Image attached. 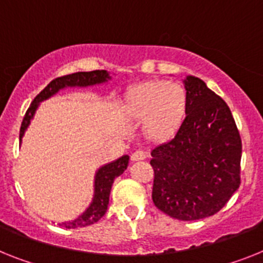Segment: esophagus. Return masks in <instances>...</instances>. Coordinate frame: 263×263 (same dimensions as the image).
<instances>
[{"label":"esophagus","mask_w":263,"mask_h":263,"mask_svg":"<svg viewBox=\"0 0 263 263\" xmlns=\"http://www.w3.org/2000/svg\"><path fill=\"white\" fill-rule=\"evenodd\" d=\"M147 158V154H145L143 149H136L134 154L131 155V160L132 162H138V160H144Z\"/></svg>","instance_id":"1"}]
</instances>
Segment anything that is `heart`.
<instances>
[{"label":"heart","mask_w":263,"mask_h":263,"mask_svg":"<svg viewBox=\"0 0 263 263\" xmlns=\"http://www.w3.org/2000/svg\"><path fill=\"white\" fill-rule=\"evenodd\" d=\"M189 108V93L179 83L148 80L129 88L124 114L135 123H144L149 142L163 144L182 128Z\"/></svg>","instance_id":"1"}]
</instances>
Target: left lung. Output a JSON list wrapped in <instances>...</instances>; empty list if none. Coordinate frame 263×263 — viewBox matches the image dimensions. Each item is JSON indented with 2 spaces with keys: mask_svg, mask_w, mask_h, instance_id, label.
I'll use <instances>...</instances> for the list:
<instances>
[{
  "mask_svg": "<svg viewBox=\"0 0 263 263\" xmlns=\"http://www.w3.org/2000/svg\"><path fill=\"white\" fill-rule=\"evenodd\" d=\"M189 108L175 138L151 151L152 200L179 220L217 214L240 184L242 142L230 108L198 77L187 76Z\"/></svg>",
  "mask_w": 263,
  "mask_h": 263,
  "instance_id": "obj_1",
  "label": "left lung"
}]
</instances>
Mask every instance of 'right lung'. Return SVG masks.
Masks as SVG:
<instances>
[{"label":"right lung","mask_w":263,"mask_h":263,"mask_svg":"<svg viewBox=\"0 0 263 263\" xmlns=\"http://www.w3.org/2000/svg\"><path fill=\"white\" fill-rule=\"evenodd\" d=\"M111 77H109L107 70H92V72H76V73L67 74V76L57 77V79L50 81L37 95L34 100L32 101L30 107L28 108V111H26L25 116L23 119V123H21V128H20V142H21L24 132L29 125L33 115H34L37 107H39L40 101L49 99L50 96H53V95L57 93L59 90L65 87H88V85L105 83ZM128 160H129V156L124 155L119 158L118 160L108 163V164L103 165L101 168H99L96 176H95V195L90 206L81 214L80 217L76 218L72 222H65L61 226L65 227V229L85 227L96 223L100 218H103V215L107 213L108 203H109V194H111L114 180L124 173V170H127Z\"/></svg>","instance_id":"add662e5"}]
</instances>
